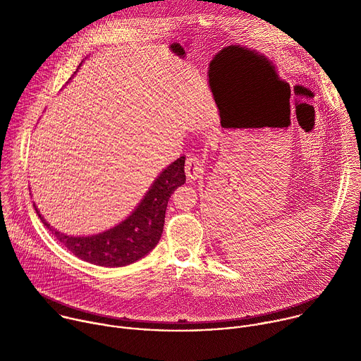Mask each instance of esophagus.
<instances>
[{
	"label": "esophagus",
	"mask_w": 361,
	"mask_h": 361,
	"mask_svg": "<svg viewBox=\"0 0 361 361\" xmlns=\"http://www.w3.org/2000/svg\"><path fill=\"white\" fill-rule=\"evenodd\" d=\"M204 173L202 161L197 157H188L185 161V176L188 181L198 180Z\"/></svg>",
	"instance_id": "1"
}]
</instances>
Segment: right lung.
Wrapping results in <instances>:
<instances>
[{
	"instance_id": "add662e5",
	"label": "right lung",
	"mask_w": 361,
	"mask_h": 361,
	"mask_svg": "<svg viewBox=\"0 0 361 361\" xmlns=\"http://www.w3.org/2000/svg\"><path fill=\"white\" fill-rule=\"evenodd\" d=\"M184 164L185 157H180L167 166L126 220L98 234L87 237L64 234L44 220L35 202L34 209L42 224L82 262L101 267H124L142 259L159 244L169 198L177 187L185 183Z\"/></svg>"
}]
</instances>
